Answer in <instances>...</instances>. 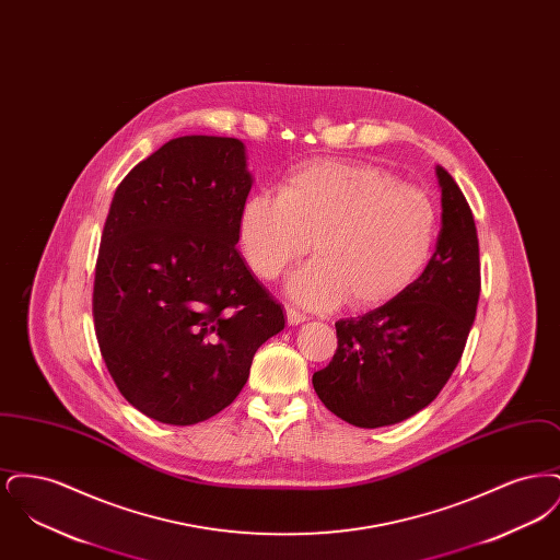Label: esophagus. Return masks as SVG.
<instances>
[{"label": "esophagus", "instance_id": "esophagus-1", "mask_svg": "<svg viewBox=\"0 0 560 560\" xmlns=\"http://www.w3.org/2000/svg\"><path fill=\"white\" fill-rule=\"evenodd\" d=\"M285 315H288V323H290V325H300V323H304V320L308 319L304 313L295 311L292 306H285Z\"/></svg>", "mask_w": 560, "mask_h": 560}]
</instances>
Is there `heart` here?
<instances>
[{
	"label": "heart",
	"mask_w": 560,
	"mask_h": 560,
	"mask_svg": "<svg viewBox=\"0 0 560 560\" xmlns=\"http://www.w3.org/2000/svg\"><path fill=\"white\" fill-rule=\"evenodd\" d=\"M436 235L430 195L370 163H302L279 195L254 192L240 212L243 256L262 279H277L315 240L319 256L293 275L290 293L319 311L397 300L424 272Z\"/></svg>",
	"instance_id": "obj_1"
}]
</instances>
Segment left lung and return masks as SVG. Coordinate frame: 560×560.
Instances as JSON below:
<instances>
[{"label": "left lung", "instance_id": "obj_1", "mask_svg": "<svg viewBox=\"0 0 560 560\" xmlns=\"http://www.w3.org/2000/svg\"><path fill=\"white\" fill-rule=\"evenodd\" d=\"M441 233L418 281L397 300L336 323L338 348L313 375L320 402L359 428L399 424L422 411L457 368L477 315L479 237L452 174L436 165Z\"/></svg>", "mask_w": 560, "mask_h": 560}]
</instances>
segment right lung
Masks as SVG:
<instances>
[{"mask_svg":"<svg viewBox=\"0 0 560 560\" xmlns=\"http://www.w3.org/2000/svg\"><path fill=\"white\" fill-rule=\"evenodd\" d=\"M252 188L237 138L180 136L115 190L94 275L101 354L144 416L190 427L229 407L285 327L237 252Z\"/></svg>","mask_w":560,"mask_h":560,"instance_id":"1","label":"right lung"}]
</instances>
